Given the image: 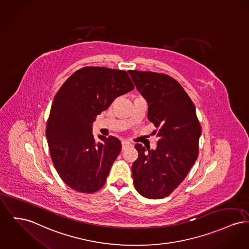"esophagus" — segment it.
I'll list each match as a JSON object with an SVG mask.
<instances>
[{
	"mask_svg": "<svg viewBox=\"0 0 249 249\" xmlns=\"http://www.w3.org/2000/svg\"><path fill=\"white\" fill-rule=\"evenodd\" d=\"M121 145H122V149H123V150L126 149L127 147H130V146H132V144H131L130 142H127V141H122Z\"/></svg>",
	"mask_w": 249,
	"mask_h": 249,
	"instance_id": "34e87169",
	"label": "esophagus"
}]
</instances>
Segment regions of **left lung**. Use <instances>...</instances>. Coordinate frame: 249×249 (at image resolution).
<instances>
[{
  "label": "left lung",
  "instance_id": "left-lung-1",
  "mask_svg": "<svg viewBox=\"0 0 249 249\" xmlns=\"http://www.w3.org/2000/svg\"><path fill=\"white\" fill-rule=\"evenodd\" d=\"M148 105L147 118L158 131L157 147L136 144L134 187L146 198L169 196L182 182L198 156L201 127L196 107L182 87L165 74L129 71Z\"/></svg>",
  "mask_w": 249,
  "mask_h": 249
}]
</instances>
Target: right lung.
I'll return each mask as SVG.
<instances>
[{
	"mask_svg": "<svg viewBox=\"0 0 249 249\" xmlns=\"http://www.w3.org/2000/svg\"><path fill=\"white\" fill-rule=\"evenodd\" d=\"M133 88L124 71L87 67L75 71L56 93L46 136L55 169L73 190L91 194L104 185L121 143L103 135L102 142H96L92 125L115 99Z\"/></svg>",
	"mask_w": 249,
	"mask_h": 249,
	"instance_id": "1",
	"label": "right lung"
}]
</instances>
